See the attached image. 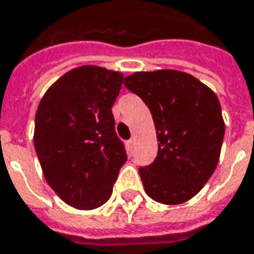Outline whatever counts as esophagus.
I'll return each mask as SVG.
<instances>
[{"label": "esophagus", "instance_id": "1", "mask_svg": "<svg viewBox=\"0 0 254 254\" xmlns=\"http://www.w3.org/2000/svg\"><path fill=\"white\" fill-rule=\"evenodd\" d=\"M127 149H128V154H132V151H134V139H128L127 141Z\"/></svg>", "mask_w": 254, "mask_h": 254}]
</instances>
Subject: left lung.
Returning a JSON list of instances; mask_svg holds the SVG:
<instances>
[{"label":"left lung","instance_id":"obj_1","mask_svg":"<svg viewBox=\"0 0 254 254\" xmlns=\"http://www.w3.org/2000/svg\"><path fill=\"white\" fill-rule=\"evenodd\" d=\"M124 85L148 106L159 142L154 162L139 168L145 193L168 205L193 198L219 161L225 123L217 95L176 69L134 72Z\"/></svg>","mask_w":254,"mask_h":254}]
</instances>
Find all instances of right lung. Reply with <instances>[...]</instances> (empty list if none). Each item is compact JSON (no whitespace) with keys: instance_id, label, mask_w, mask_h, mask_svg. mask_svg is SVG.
Returning a JSON list of instances; mask_svg holds the SVG:
<instances>
[{"instance_id":"right-lung-1","label":"right lung","mask_w":254,"mask_h":254,"mask_svg":"<svg viewBox=\"0 0 254 254\" xmlns=\"http://www.w3.org/2000/svg\"><path fill=\"white\" fill-rule=\"evenodd\" d=\"M123 74L82 65L44 93L35 117V149L46 182L68 205L93 210L110 198L127 161L112 106Z\"/></svg>"}]
</instances>
